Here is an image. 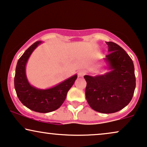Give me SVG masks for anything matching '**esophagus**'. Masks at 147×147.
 Returning a JSON list of instances; mask_svg holds the SVG:
<instances>
[{
  "label": "esophagus",
  "mask_w": 147,
  "mask_h": 147,
  "mask_svg": "<svg viewBox=\"0 0 147 147\" xmlns=\"http://www.w3.org/2000/svg\"><path fill=\"white\" fill-rule=\"evenodd\" d=\"M85 75V72L84 70H79L78 72V77H83Z\"/></svg>",
  "instance_id": "34e87169"
}]
</instances>
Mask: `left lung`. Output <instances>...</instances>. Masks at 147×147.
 Instances as JSON below:
<instances>
[{"label":"left lung","mask_w":147,"mask_h":147,"mask_svg":"<svg viewBox=\"0 0 147 147\" xmlns=\"http://www.w3.org/2000/svg\"><path fill=\"white\" fill-rule=\"evenodd\" d=\"M106 44L109 53L103 61L108 72L84 76L87 82L86 97L94 110L112 114L129 103L136 88V77L133 61L126 51L114 42Z\"/></svg>","instance_id":"obj_1"}]
</instances>
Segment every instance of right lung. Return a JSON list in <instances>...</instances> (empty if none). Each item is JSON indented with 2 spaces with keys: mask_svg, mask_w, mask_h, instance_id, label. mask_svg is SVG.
I'll list each match as a JSON object with an SVG mask.
<instances>
[{
  "mask_svg": "<svg viewBox=\"0 0 147 147\" xmlns=\"http://www.w3.org/2000/svg\"><path fill=\"white\" fill-rule=\"evenodd\" d=\"M42 43L37 41L26 49L18 61L14 77L17 96L27 108L36 112L48 113L56 110L63 104L67 93L77 78V75L47 89H40L30 84L26 74V66L35 49Z\"/></svg>",
  "mask_w": 147,
  "mask_h": 147,
  "instance_id": "1",
  "label": "right lung"
}]
</instances>
